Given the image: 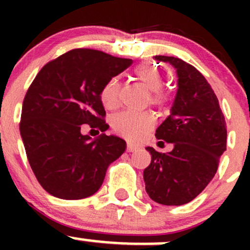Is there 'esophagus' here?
Wrapping results in <instances>:
<instances>
[{"instance_id": "1", "label": "esophagus", "mask_w": 250, "mask_h": 250, "mask_svg": "<svg viewBox=\"0 0 250 250\" xmlns=\"http://www.w3.org/2000/svg\"><path fill=\"white\" fill-rule=\"evenodd\" d=\"M138 148H139V146L135 145V144L130 143V141H128V143H127V151H128V152H134V151H137Z\"/></svg>"}]
</instances>
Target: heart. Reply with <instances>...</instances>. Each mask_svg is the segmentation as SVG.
Segmentation results:
<instances>
[{
  "label": "heart",
  "instance_id": "heart-1",
  "mask_svg": "<svg viewBox=\"0 0 250 250\" xmlns=\"http://www.w3.org/2000/svg\"><path fill=\"white\" fill-rule=\"evenodd\" d=\"M134 80L143 88L151 92V102L158 106H165L172 100V93L161 89L163 85L162 71L151 62H143L133 71ZM120 85L116 81H109L100 92V99L106 109H115L118 103ZM153 117L150 113L121 112L112 118V128L130 140L143 138L153 127Z\"/></svg>",
  "mask_w": 250,
  "mask_h": 250
}]
</instances>
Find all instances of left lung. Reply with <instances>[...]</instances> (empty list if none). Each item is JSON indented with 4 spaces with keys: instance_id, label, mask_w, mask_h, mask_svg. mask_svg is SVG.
I'll return each mask as SVG.
<instances>
[{
    "instance_id": "8db88e82",
    "label": "left lung",
    "mask_w": 250,
    "mask_h": 250,
    "mask_svg": "<svg viewBox=\"0 0 250 250\" xmlns=\"http://www.w3.org/2000/svg\"><path fill=\"white\" fill-rule=\"evenodd\" d=\"M155 59L172 64L178 74L172 112L155 134L174 147L167 153L146 147L151 163L144 170V181L151 200L181 206L197 197L215 175L226 150V122L215 93L195 66L174 57Z\"/></svg>"
}]
</instances>
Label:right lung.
Listing matches in <instances>:
<instances>
[{
    "mask_svg": "<svg viewBox=\"0 0 250 250\" xmlns=\"http://www.w3.org/2000/svg\"><path fill=\"white\" fill-rule=\"evenodd\" d=\"M89 48H77L47 62L27 89L20 134L27 160L42 188L62 200L94 195L107 168L125 150V141L81 134V125L105 132L100 92L132 64Z\"/></svg>",
    "mask_w": 250,
    "mask_h": 250,
    "instance_id": "add662e5",
    "label": "right lung"
}]
</instances>
